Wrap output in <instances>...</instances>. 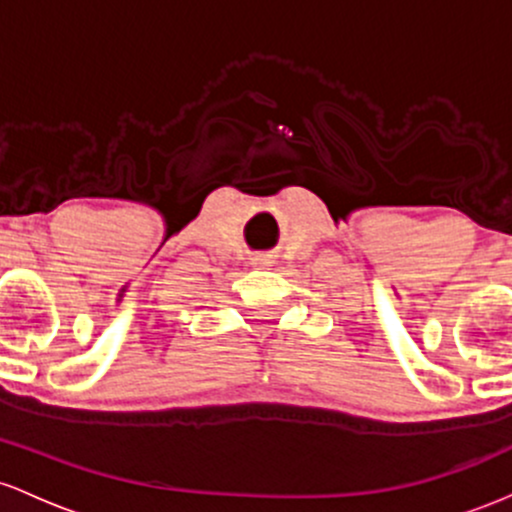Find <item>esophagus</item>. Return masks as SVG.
I'll return each mask as SVG.
<instances>
[{"label": "esophagus", "mask_w": 512, "mask_h": 512, "mask_svg": "<svg viewBox=\"0 0 512 512\" xmlns=\"http://www.w3.org/2000/svg\"><path fill=\"white\" fill-rule=\"evenodd\" d=\"M254 263H256V266H268L271 261H268V258H254Z\"/></svg>", "instance_id": "1"}]
</instances>
